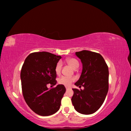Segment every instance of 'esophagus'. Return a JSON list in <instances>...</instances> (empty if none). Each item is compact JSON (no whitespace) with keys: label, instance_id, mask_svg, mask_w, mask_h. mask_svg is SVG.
<instances>
[{"label":"esophagus","instance_id":"34e87169","mask_svg":"<svg viewBox=\"0 0 131 131\" xmlns=\"http://www.w3.org/2000/svg\"><path fill=\"white\" fill-rule=\"evenodd\" d=\"M70 88H69V87H66V91H68V90H70Z\"/></svg>","mask_w":131,"mask_h":131}]
</instances>
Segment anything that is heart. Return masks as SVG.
Segmentation results:
<instances>
[{
	"instance_id": "b5f03b06",
	"label": "heart",
	"mask_w": 131,
	"mask_h": 131,
	"mask_svg": "<svg viewBox=\"0 0 131 131\" xmlns=\"http://www.w3.org/2000/svg\"><path fill=\"white\" fill-rule=\"evenodd\" d=\"M67 62L70 65L72 68L74 69H76L79 67V62L76 59L73 58H68L66 60ZM62 62L61 61H58L55 66L54 70L56 73L59 74L61 73V69H62ZM75 80V78L74 77H68L65 76H62L58 79V83L60 84H62L65 86H70L71 83Z\"/></svg>"
}]
</instances>
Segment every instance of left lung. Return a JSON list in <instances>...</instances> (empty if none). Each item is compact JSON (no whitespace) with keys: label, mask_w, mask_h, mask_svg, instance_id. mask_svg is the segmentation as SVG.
Wrapping results in <instances>:
<instances>
[{"label":"left lung","mask_w":131,"mask_h":131,"mask_svg":"<svg viewBox=\"0 0 131 131\" xmlns=\"http://www.w3.org/2000/svg\"><path fill=\"white\" fill-rule=\"evenodd\" d=\"M83 64L79 79L75 83L83 90L73 88L71 98L78 112L88 115L98 110L104 103L108 90V66L102 56L86 50L75 52Z\"/></svg>","instance_id":"1"}]
</instances>
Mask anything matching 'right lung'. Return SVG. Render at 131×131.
<instances>
[{
	"instance_id": "obj_1",
	"label": "right lung",
	"mask_w": 131,
	"mask_h": 131,
	"mask_svg": "<svg viewBox=\"0 0 131 131\" xmlns=\"http://www.w3.org/2000/svg\"><path fill=\"white\" fill-rule=\"evenodd\" d=\"M60 56L47 52H34L27 56L22 66L21 80L24 98L29 107L37 114L49 116L60 109L66 88L62 84L48 89L47 85H56L54 69Z\"/></svg>"
}]
</instances>
